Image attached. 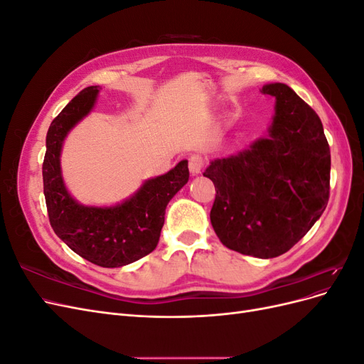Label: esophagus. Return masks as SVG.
I'll use <instances>...</instances> for the list:
<instances>
[{
	"instance_id": "34e87169",
	"label": "esophagus",
	"mask_w": 364,
	"mask_h": 364,
	"mask_svg": "<svg viewBox=\"0 0 364 364\" xmlns=\"http://www.w3.org/2000/svg\"><path fill=\"white\" fill-rule=\"evenodd\" d=\"M203 158L199 156V155H193L190 159H188V167H190V173L193 176H197L202 173V168H203Z\"/></svg>"
}]
</instances>
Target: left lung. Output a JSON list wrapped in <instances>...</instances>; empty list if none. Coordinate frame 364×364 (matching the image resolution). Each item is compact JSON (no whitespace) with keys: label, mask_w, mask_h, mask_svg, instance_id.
Masks as SVG:
<instances>
[{"label":"left lung","mask_w":364,"mask_h":364,"mask_svg":"<svg viewBox=\"0 0 364 364\" xmlns=\"http://www.w3.org/2000/svg\"><path fill=\"white\" fill-rule=\"evenodd\" d=\"M274 97L269 136L214 159L203 176L215 186L211 225L230 250L274 258L290 250L325 211L331 153L321 118L290 86L264 85Z\"/></svg>","instance_id":"8db88e82"}]
</instances>
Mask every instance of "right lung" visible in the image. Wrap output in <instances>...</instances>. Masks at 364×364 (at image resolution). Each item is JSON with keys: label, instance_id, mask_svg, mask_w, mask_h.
I'll use <instances>...</instances> for the list:
<instances>
[{"label": "right lung", "instance_id": "add662e5", "mask_svg": "<svg viewBox=\"0 0 364 364\" xmlns=\"http://www.w3.org/2000/svg\"><path fill=\"white\" fill-rule=\"evenodd\" d=\"M98 86L77 94L53 119L47 132L42 165L43 194L50 225L77 255L100 267H121L155 250L165 220V208L188 182V161L142 183L141 188L115 206H85L75 202L63 183L60 151L68 132L91 112Z\"/></svg>", "mask_w": 364, "mask_h": 364}]
</instances>
